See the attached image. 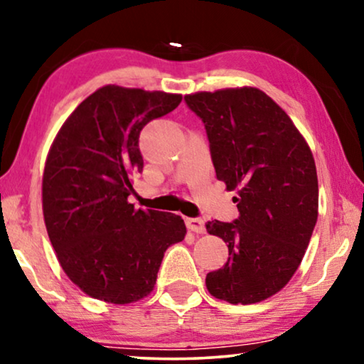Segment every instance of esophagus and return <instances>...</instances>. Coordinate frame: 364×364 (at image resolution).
<instances>
[{
    "instance_id": "1",
    "label": "esophagus",
    "mask_w": 364,
    "mask_h": 364,
    "mask_svg": "<svg viewBox=\"0 0 364 364\" xmlns=\"http://www.w3.org/2000/svg\"><path fill=\"white\" fill-rule=\"evenodd\" d=\"M186 225L191 232H196V233L205 232V222H203L202 218H187Z\"/></svg>"
}]
</instances>
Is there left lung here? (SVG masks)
Wrapping results in <instances>:
<instances>
[{"mask_svg":"<svg viewBox=\"0 0 364 364\" xmlns=\"http://www.w3.org/2000/svg\"><path fill=\"white\" fill-rule=\"evenodd\" d=\"M205 126L218 181L240 212L237 220L207 223L228 243V260L207 273L218 300L250 305L267 300L300 267L318 218L313 154L288 114L257 87L186 96Z\"/></svg>","mask_w":364,"mask_h":364,"instance_id":"1","label":"left lung"}]
</instances>
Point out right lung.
I'll return each mask as SVG.
<instances>
[{
    "label": "right lung",
    "instance_id": "obj_1",
    "mask_svg": "<svg viewBox=\"0 0 364 364\" xmlns=\"http://www.w3.org/2000/svg\"><path fill=\"white\" fill-rule=\"evenodd\" d=\"M181 94L109 84L59 129L43 173V213L63 270L86 295L127 305L154 290L164 253L186 237L171 212L129 203L142 172L139 134L173 111Z\"/></svg>",
    "mask_w": 364,
    "mask_h": 364
}]
</instances>
